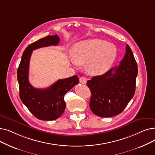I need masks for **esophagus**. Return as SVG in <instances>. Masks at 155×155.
I'll return each instance as SVG.
<instances>
[{
  "label": "esophagus",
  "mask_w": 155,
  "mask_h": 155,
  "mask_svg": "<svg viewBox=\"0 0 155 155\" xmlns=\"http://www.w3.org/2000/svg\"><path fill=\"white\" fill-rule=\"evenodd\" d=\"M87 78L85 77H82L80 78V82L82 84H86L87 83Z\"/></svg>",
  "instance_id": "1"
}]
</instances>
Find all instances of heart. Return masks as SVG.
<instances>
[{
    "mask_svg": "<svg viewBox=\"0 0 155 155\" xmlns=\"http://www.w3.org/2000/svg\"><path fill=\"white\" fill-rule=\"evenodd\" d=\"M117 56L116 46L101 39H92L76 43L72 49L71 62L86 64L91 75H99L106 72Z\"/></svg>",
    "mask_w": 155,
    "mask_h": 155,
    "instance_id": "b5f03b06",
    "label": "heart"
}]
</instances>
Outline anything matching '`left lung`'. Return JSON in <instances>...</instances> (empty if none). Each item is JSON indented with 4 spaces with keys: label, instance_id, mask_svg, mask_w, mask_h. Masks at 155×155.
<instances>
[{
    "label": "left lung",
    "instance_id": "8db88e82",
    "mask_svg": "<svg viewBox=\"0 0 155 155\" xmlns=\"http://www.w3.org/2000/svg\"><path fill=\"white\" fill-rule=\"evenodd\" d=\"M137 75V64L127 45L118 67L87 81L92 94L89 105L92 112L99 117H109L123 112L134 95Z\"/></svg>",
    "mask_w": 155,
    "mask_h": 155
}]
</instances>
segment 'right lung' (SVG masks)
Masks as SVG:
<instances>
[{"mask_svg": "<svg viewBox=\"0 0 155 155\" xmlns=\"http://www.w3.org/2000/svg\"><path fill=\"white\" fill-rule=\"evenodd\" d=\"M59 42L60 38L56 35L29 45L22 54L17 71L21 100L32 114L42 120H53L62 115L66 107L64 95L79 82L78 77L73 75L58 80L46 88H35L29 83V64L32 51L42 47L56 46Z\"/></svg>", "mask_w": 155, "mask_h": 155, "instance_id": "obj_1", "label": "right lung"}]
</instances>
